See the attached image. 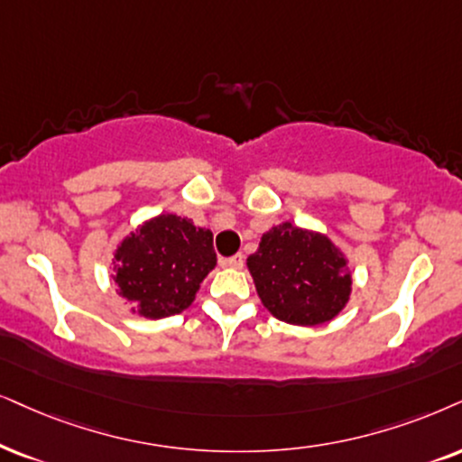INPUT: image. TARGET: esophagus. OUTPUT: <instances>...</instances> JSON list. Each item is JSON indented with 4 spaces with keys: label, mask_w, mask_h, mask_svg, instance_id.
<instances>
[{
    "label": "esophagus",
    "mask_w": 462,
    "mask_h": 462,
    "mask_svg": "<svg viewBox=\"0 0 462 462\" xmlns=\"http://www.w3.org/2000/svg\"><path fill=\"white\" fill-rule=\"evenodd\" d=\"M221 264L227 266V268H243V264H245V258H243L241 254H236V255H232V258L221 260Z\"/></svg>",
    "instance_id": "1"
}]
</instances>
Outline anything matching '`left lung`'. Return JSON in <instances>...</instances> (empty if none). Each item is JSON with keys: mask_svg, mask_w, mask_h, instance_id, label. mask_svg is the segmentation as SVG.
Returning <instances> with one entry per match:
<instances>
[{"mask_svg": "<svg viewBox=\"0 0 462 462\" xmlns=\"http://www.w3.org/2000/svg\"><path fill=\"white\" fill-rule=\"evenodd\" d=\"M247 268L262 305L294 326L330 322L352 294V273L343 251L322 232L290 221L262 235Z\"/></svg>", "mask_w": 462, "mask_h": 462, "instance_id": "obj_1", "label": "left lung"}]
</instances>
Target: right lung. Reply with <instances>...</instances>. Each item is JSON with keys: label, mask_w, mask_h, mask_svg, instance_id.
<instances>
[{"label": "right lung", "mask_w": 462, "mask_h": 462, "mask_svg": "<svg viewBox=\"0 0 462 462\" xmlns=\"http://www.w3.org/2000/svg\"><path fill=\"white\" fill-rule=\"evenodd\" d=\"M217 264L213 232L162 213L130 232L115 251V283L132 311L162 319L185 311Z\"/></svg>", "instance_id": "obj_1"}]
</instances>
